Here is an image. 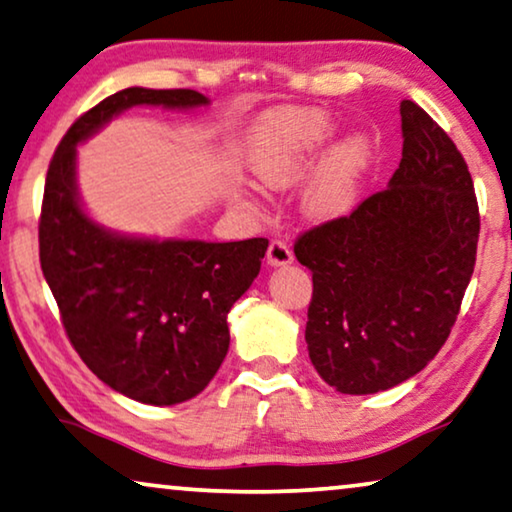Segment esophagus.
Returning a JSON list of instances; mask_svg holds the SVG:
<instances>
[{"instance_id":"obj_1","label":"esophagus","mask_w":512,"mask_h":512,"mask_svg":"<svg viewBox=\"0 0 512 512\" xmlns=\"http://www.w3.org/2000/svg\"><path fill=\"white\" fill-rule=\"evenodd\" d=\"M266 262L271 266H287L294 262V253L292 248L287 246V241L282 239H273L269 243V250H266Z\"/></svg>"}]
</instances>
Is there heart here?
<instances>
[{
    "mask_svg": "<svg viewBox=\"0 0 512 512\" xmlns=\"http://www.w3.org/2000/svg\"><path fill=\"white\" fill-rule=\"evenodd\" d=\"M335 137V121L315 108L271 114L250 144V167L269 188H292L315 170ZM370 163V142L349 135L335 147L305 193V209L315 218H335L352 209L358 183Z\"/></svg>",
    "mask_w": 512,
    "mask_h": 512,
    "instance_id": "heart-1",
    "label": "heart"
}]
</instances>
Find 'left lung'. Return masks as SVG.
<instances>
[{
	"label": "left lung",
	"instance_id": "1",
	"mask_svg": "<svg viewBox=\"0 0 512 512\" xmlns=\"http://www.w3.org/2000/svg\"><path fill=\"white\" fill-rule=\"evenodd\" d=\"M400 117L402 160L388 188L294 243L312 271L310 361L347 395L388 391L437 356L476 264L480 216L467 163L414 101L400 103Z\"/></svg>",
	"mask_w": 512,
	"mask_h": 512
}]
</instances>
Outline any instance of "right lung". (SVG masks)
I'll return each mask as SVG.
<instances>
[{"label":"right lung","instance_id":"obj_1","mask_svg":"<svg viewBox=\"0 0 512 512\" xmlns=\"http://www.w3.org/2000/svg\"><path fill=\"white\" fill-rule=\"evenodd\" d=\"M133 105H209L193 89H121L68 128L50 160L38 255L68 340L126 398L167 407L207 388L230 349L227 312L253 285L266 239H137L105 230L80 204L78 144Z\"/></svg>","mask_w":512,"mask_h":512}]
</instances>
